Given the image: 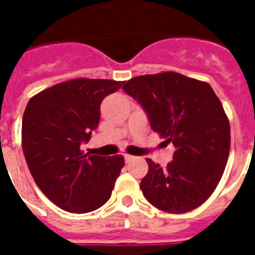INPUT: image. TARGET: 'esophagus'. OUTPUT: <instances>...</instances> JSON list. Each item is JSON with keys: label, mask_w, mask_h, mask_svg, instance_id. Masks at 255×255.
<instances>
[{"label": "esophagus", "mask_w": 255, "mask_h": 255, "mask_svg": "<svg viewBox=\"0 0 255 255\" xmlns=\"http://www.w3.org/2000/svg\"><path fill=\"white\" fill-rule=\"evenodd\" d=\"M124 157H125V161H126V163H129V162H131L132 159H135V157H134V155H130V154H125V155H124Z\"/></svg>", "instance_id": "obj_1"}]
</instances>
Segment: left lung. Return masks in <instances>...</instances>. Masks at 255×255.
<instances>
[{
  "label": "left lung",
  "instance_id": "1",
  "mask_svg": "<svg viewBox=\"0 0 255 255\" xmlns=\"http://www.w3.org/2000/svg\"><path fill=\"white\" fill-rule=\"evenodd\" d=\"M143 106L153 131L175 147L162 168L147 158L140 182L145 199L167 213H186L217 188L230 153V123L211 85L179 73L141 75L123 87Z\"/></svg>",
  "mask_w": 255,
  "mask_h": 255
}]
</instances>
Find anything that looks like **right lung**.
Wrapping results in <instances>:
<instances>
[{
    "label": "right lung",
    "instance_id": "obj_1",
    "mask_svg": "<svg viewBox=\"0 0 255 255\" xmlns=\"http://www.w3.org/2000/svg\"><path fill=\"white\" fill-rule=\"evenodd\" d=\"M123 83L78 78L31 97L21 126L29 171L52 203L71 213L96 211L110 199L124 167L123 155L84 154L83 141L101 119V103Z\"/></svg>",
    "mask_w": 255,
    "mask_h": 255
}]
</instances>
